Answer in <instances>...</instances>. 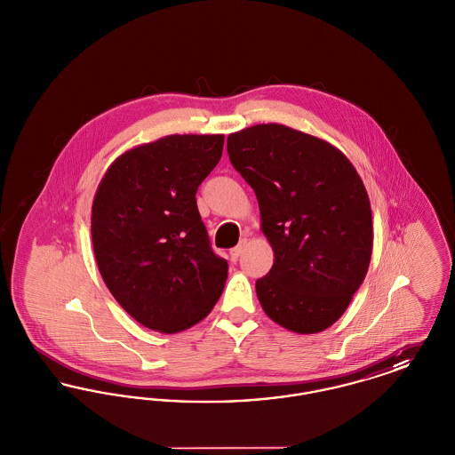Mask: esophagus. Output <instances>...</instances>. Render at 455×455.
Returning a JSON list of instances; mask_svg holds the SVG:
<instances>
[{"label":"esophagus","instance_id":"obj_1","mask_svg":"<svg viewBox=\"0 0 455 455\" xmlns=\"http://www.w3.org/2000/svg\"><path fill=\"white\" fill-rule=\"evenodd\" d=\"M243 247H245V240H242V242L238 243L237 247H234V249L230 251V258H232V260H237L238 258H240V254H242Z\"/></svg>","mask_w":455,"mask_h":455}]
</instances>
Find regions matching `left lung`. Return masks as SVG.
Segmentation results:
<instances>
[{
	"mask_svg": "<svg viewBox=\"0 0 455 455\" xmlns=\"http://www.w3.org/2000/svg\"><path fill=\"white\" fill-rule=\"evenodd\" d=\"M228 158L259 203L275 264L256 282L264 312L314 334L334 324L367 275L373 230L365 186L319 138L258 124L227 140Z\"/></svg>",
	"mask_w": 455,
	"mask_h": 455,
	"instance_id": "left-lung-1",
	"label": "left lung"
}]
</instances>
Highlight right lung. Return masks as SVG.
I'll return each instance as SVG.
<instances>
[{
  "label": "right lung",
  "instance_id": "right-lung-1",
  "mask_svg": "<svg viewBox=\"0 0 455 455\" xmlns=\"http://www.w3.org/2000/svg\"><path fill=\"white\" fill-rule=\"evenodd\" d=\"M223 134H172L121 155L92 206V242L110 293L140 324L179 332L218 302L228 262L215 254L196 204Z\"/></svg>",
  "mask_w": 455,
  "mask_h": 455
}]
</instances>
